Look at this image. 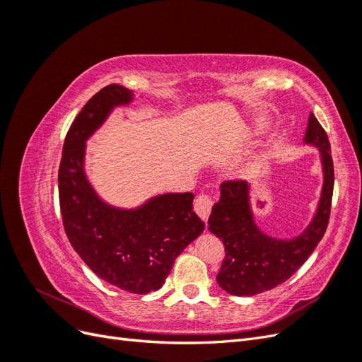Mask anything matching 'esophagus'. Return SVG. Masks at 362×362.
<instances>
[{"instance_id": "esophagus-1", "label": "esophagus", "mask_w": 362, "mask_h": 362, "mask_svg": "<svg viewBox=\"0 0 362 362\" xmlns=\"http://www.w3.org/2000/svg\"><path fill=\"white\" fill-rule=\"evenodd\" d=\"M211 208H213V199L210 198V196L201 194V196H198V198H196V201H194V213L198 214L204 222H206L208 217H210Z\"/></svg>"}]
</instances>
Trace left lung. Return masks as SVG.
I'll list each match as a JSON object with an SVG mask.
<instances>
[{"label": "left lung", "mask_w": 362, "mask_h": 362, "mask_svg": "<svg viewBox=\"0 0 362 362\" xmlns=\"http://www.w3.org/2000/svg\"><path fill=\"white\" fill-rule=\"evenodd\" d=\"M303 141L319 149L323 184L317 210L303 231L291 238L266 234L258 226L250 202V185L223 182L221 198L213 205L208 229L225 246V259L217 284L234 296H254L286 282L319 245L329 222L334 190L331 145L319 120L311 113Z\"/></svg>", "instance_id": "obj_1"}]
</instances>
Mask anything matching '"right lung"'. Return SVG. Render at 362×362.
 <instances>
[{
	"mask_svg": "<svg viewBox=\"0 0 362 362\" xmlns=\"http://www.w3.org/2000/svg\"><path fill=\"white\" fill-rule=\"evenodd\" d=\"M133 101V90L110 84L81 108L64 139L59 198L64 231L86 266L115 287L146 294L163 286L204 223L193 211V193H161L124 208L104 201L87 177V140L116 108Z\"/></svg>",
	"mask_w": 362,
	"mask_h": 362,
	"instance_id": "add662e5",
	"label": "right lung"
}]
</instances>
